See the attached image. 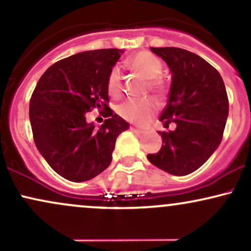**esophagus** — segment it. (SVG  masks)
I'll return each instance as SVG.
<instances>
[{
	"label": "esophagus",
	"mask_w": 251,
	"mask_h": 251,
	"mask_svg": "<svg viewBox=\"0 0 251 251\" xmlns=\"http://www.w3.org/2000/svg\"><path fill=\"white\" fill-rule=\"evenodd\" d=\"M131 131H133V132H137V133H144V129H142V128H137V127H131Z\"/></svg>",
	"instance_id": "esophagus-1"
}]
</instances>
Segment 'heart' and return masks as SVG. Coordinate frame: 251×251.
<instances>
[{
  "label": "heart",
  "instance_id": "obj_1",
  "mask_svg": "<svg viewBox=\"0 0 251 251\" xmlns=\"http://www.w3.org/2000/svg\"><path fill=\"white\" fill-rule=\"evenodd\" d=\"M128 66L135 73L149 80L150 91H152L155 96L163 97L165 94L166 87L164 82L159 79L162 75L163 66L162 62L149 51H139L134 54L128 60ZM122 71L118 66L111 68L107 75V91L109 96L119 98L123 93ZM157 109V103L152 99H131L126 100L122 105L118 106V113L127 122H131L137 125H145L150 118L154 114Z\"/></svg>",
  "mask_w": 251,
  "mask_h": 251
}]
</instances>
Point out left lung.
<instances>
[{
	"instance_id": "obj_1",
	"label": "left lung",
	"mask_w": 251,
	"mask_h": 251,
	"mask_svg": "<svg viewBox=\"0 0 251 251\" xmlns=\"http://www.w3.org/2000/svg\"><path fill=\"white\" fill-rule=\"evenodd\" d=\"M172 74L169 100L159 120L174 131L158 132L163 145L148 159L158 169L185 176L200 169L223 138L229 100L223 79L197 54L176 47L151 48Z\"/></svg>"
}]
</instances>
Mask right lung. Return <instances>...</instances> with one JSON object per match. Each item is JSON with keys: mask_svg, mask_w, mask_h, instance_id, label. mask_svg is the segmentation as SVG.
<instances>
[{"mask_svg": "<svg viewBox=\"0 0 251 251\" xmlns=\"http://www.w3.org/2000/svg\"><path fill=\"white\" fill-rule=\"evenodd\" d=\"M124 50L77 53L51 65L36 83L29 102L34 143L56 174L85 181L112 162L117 137L128 123L108 107L107 75ZM97 108L108 117L99 129L85 122Z\"/></svg>", "mask_w": 251, "mask_h": 251, "instance_id": "right-lung-1", "label": "right lung"}]
</instances>
